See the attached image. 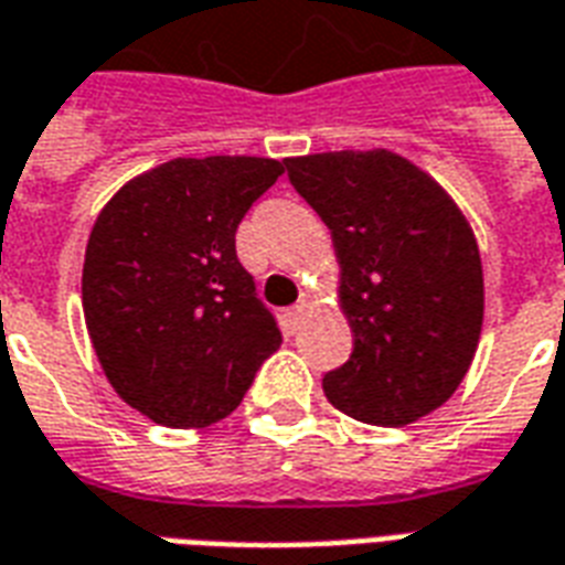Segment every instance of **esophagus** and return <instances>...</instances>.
Returning <instances> with one entry per match:
<instances>
[{
	"mask_svg": "<svg viewBox=\"0 0 565 565\" xmlns=\"http://www.w3.org/2000/svg\"><path fill=\"white\" fill-rule=\"evenodd\" d=\"M308 311H311V299L308 296H302L294 308H287V323H290V329H299V323L308 317Z\"/></svg>",
	"mask_w": 565,
	"mask_h": 565,
	"instance_id": "obj_1",
	"label": "esophagus"
}]
</instances>
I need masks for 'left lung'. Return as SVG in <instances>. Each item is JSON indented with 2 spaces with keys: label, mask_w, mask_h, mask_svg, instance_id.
Listing matches in <instances>:
<instances>
[{
  "label": "left lung",
  "mask_w": 565,
  "mask_h": 565,
  "mask_svg": "<svg viewBox=\"0 0 565 565\" xmlns=\"http://www.w3.org/2000/svg\"><path fill=\"white\" fill-rule=\"evenodd\" d=\"M287 177L332 233L353 353L323 377L332 407L401 428L452 398L484 315L479 245L461 209L407 158L320 152Z\"/></svg>",
  "instance_id": "left-lung-1"
}]
</instances>
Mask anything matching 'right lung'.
<instances>
[{"mask_svg": "<svg viewBox=\"0 0 565 565\" xmlns=\"http://www.w3.org/2000/svg\"><path fill=\"white\" fill-rule=\"evenodd\" d=\"M284 161L173 158L95 221L83 315L116 395L158 425L203 428L239 407L281 332L236 257V227Z\"/></svg>", "mask_w": 565, "mask_h": 565, "instance_id": "add662e5", "label": "right lung"}]
</instances>
